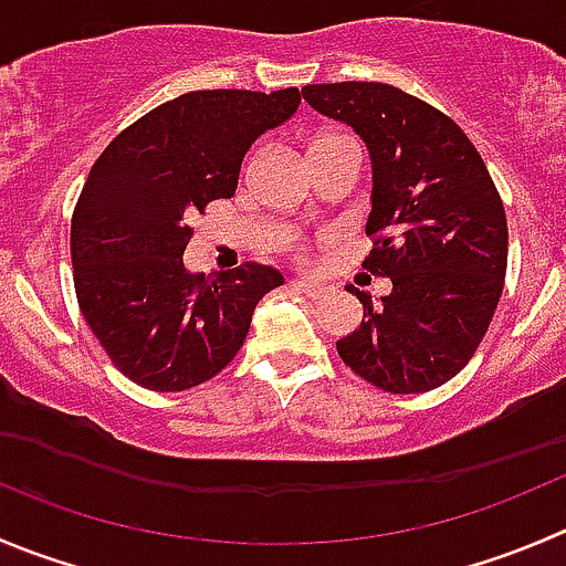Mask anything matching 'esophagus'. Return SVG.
Wrapping results in <instances>:
<instances>
[{"mask_svg":"<svg viewBox=\"0 0 566 566\" xmlns=\"http://www.w3.org/2000/svg\"><path fill=\"white\" fill-rule=\"evenodd\" d=\"M293 287L298 290V293L310 295V298H317V295L326 293V284H323V282H315V279H295Z\"/></svg>","mask_w":566,"mask_h":566,"instance_id":"1","label":"esophagus"}]
</instances>
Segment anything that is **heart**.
<instances>
[{"label": "heart", "instance_id": "heart-1", "mask_svg": "<svg viewBox=\"0 0 566 566\" xmlns=\"http://www.w3.org/2000/svg\"><path fill=\"white\" fill-rule=\"evenodd\" d=\"M343 144H354V140H348V137H343V135H321V137H317V140H315V144H312L310 155H312V151L332 149V146H343ZM293 251L301 256V254H304V251H306V245H304V243H295Z\"/></svg>", "mask_w": 566, "mask_h": 566}]
</instances>
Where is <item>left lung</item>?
Returning <instances> with one entry per match:
<instances>
[{
    "instance_id": "8db88e82",
    "label": "left lung",
    "mask_w": 566,
    "mask_h": 566,
    "mask_svg": "<svg viewBox=\"0 0 566 566\" xmlns=\"http://www.w3.org/2000/svg\"><path fill=\"white\" fill-rule=\"evenodd\" d=\"M304 98L354 126L370 149V254L387 276L381 306L356 290L359 328L337 343L356 376L392 395L451 381L479 350L509 262L501 193L462 126L442 109L384 82L306 85Z\"/></svg>"
}]
</instances>
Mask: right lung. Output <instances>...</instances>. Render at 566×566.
Returning a JSON list of instances; mask_svg holds the SVG:
<instances>
[{
	"label": "right lung",
	"mask_w": 566,
	"mask_h": 566,
	"mask_svg": "<svg viewBox=\"0 0 566 566\" xmlns=\"http://www.w3.org/2000/svg\"><path fill=\"white\" fill-rule=\"evenodd\" d=\"M298 87L190 91L126 126L98 155L71 216L74 290L87 326L137 387L182 392L223 370L262 295L282 287L271 265L188 273L196 216L232 199L256 137L293 118Z\"/></svg>",
	"instance_id": "1"
}]
</instances>
